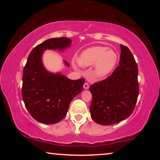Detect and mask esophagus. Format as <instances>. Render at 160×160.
<instances>
[{
  "mask_svg": "<svg viewBox=\"0 0 160 160\" xmlns=\"http://www.w3.org/2000/svg\"><path fill=\"white\" fill-rule=\"evenodd\" d=\"M89 87H90V85H89V84L88 82H85V84H84V85H83V88H84V89H85V90H87V89H88Z\"/></svg>",
  "mask_w": 160,
  "mask_h": 160,
  "instance_id": "34e87169",
  "label": "esophagus"
}]
</instances>
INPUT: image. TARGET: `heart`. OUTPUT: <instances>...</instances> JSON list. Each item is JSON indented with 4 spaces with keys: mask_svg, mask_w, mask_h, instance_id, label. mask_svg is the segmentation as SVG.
<instances>
[{
    "mask_svg": "<svg viewBox=\"0 0 160 160\" xmlns=\"http://www.w3.org/2000/svg\"><path fill=\"white\" fill-rule=\"evenodd\" d=\"M118 60L115 51L105 47H92L83 51L78 57L82 67L94 66L93 75L97 78L107 76L114 68Z\"/></svg>",
    "mask_w": 160,
    "mask_h": 160,
    "instance_id": "heart-1",
    "label": "heart"
}]
</instances>
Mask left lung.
Masks as SVG:
<instances>
[{
  "instance_id": "left-lung-1",
  "label": "left lung",
  "mask_w": 160,
  "mask_h": 160,
  "mask_svg": "<svg viewBox=\"0 0 160 160\" xmlns=\"http://www.w3.org/2000/svg\"><path fill=\"white\" fill-rule=\"evenodd\" d=\"M119 66L106 79L90 87L91 117L102 125H112L131 116L139 93L138 69L129 48L122 44Z\"/></svg>"
}]
</instances>
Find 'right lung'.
Returning a JSON list of instances; mask_svg holds the SVG:
<instances>
[{
  "instance_id": "1",
  "label": "right lung",
  "mask_w": 160,
  "mask_h": 160,
  "mask_svg": "<svg viewBox=\"0 0 160 160\" xmlns=\"http://www.w3.org/2000/svg\"><path fill=\"white\" fill-rule=\"evenodd\" d=\"M70 44L69 38H53L37 45L29 53L23 70L22 97L29 113L39 122L53 124L61 121L70 102L82 90L84 78L72 80L61 73H51L42 63L44 51H62Z\"/></svg>"
}]
</instances>
